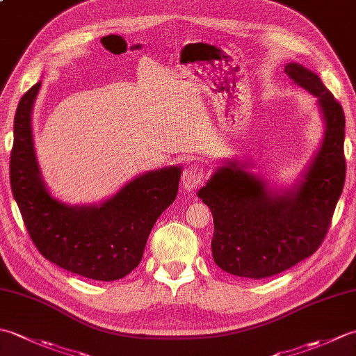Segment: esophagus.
Returning <instances> with one entry per match:
<instances>
[{"instance_id":"esophagus-1","label":"esophagus","mask_w":356,"mask_h":356,"mask_svg":"<svg viewBox=\"0 0 356 356\" xmlns=\"http://www.w3.org/2000/svg\"><path fill=\"white\" fill-rule=\"evenodd\" d=\"M207 171L203 166L200 165H190L188 168H185L182 174V185L186 191H191L194 188H197L203 184L205 180Z\"/></svg>"}]
</instances>
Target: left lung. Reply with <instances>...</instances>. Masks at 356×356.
<instances>
[{
    "mask_svg": "<svg viewBox=\"0 0 356 356\" xmlns=\"http://www.w3.org/2000/svg\"><path fill=\"white\" fill-rule=\"evenodd\" d=\"M293 84L318 97L326 136L305 180L282 195L229 162L197 193L214 218L216 264L228 274L264 278L311 257L323 243L346 180L344 111L315 73L287 64Z\"/></svg>",
    "mask_w": 356,
    "mask_h": 356,
    "instance_id": "obj_1",
    "label": "left lung"
}]
</instances>
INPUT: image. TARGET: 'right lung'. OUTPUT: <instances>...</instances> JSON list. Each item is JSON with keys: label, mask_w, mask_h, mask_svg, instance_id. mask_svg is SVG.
Masks as SVG:
<instances>
[{"label": "right lung", "mask_w": 356, "mask_h": 356, "mask_svg": "<svg viewBox=\"0 0 356 356\" xmlns=\"http://www.w3.org/2000/svg\"><path fill=\"white\" fill-rule=\"evenodd\" d=\"M38 82L15 113L10 186L38 251L59 268L86 278L113 282L138 266L151 229L179 190L180 168L151 171L131 180L99 207H67L45 190L38 168L30 113Z\"/></svg>", "instance_id": "right-lung-1"}]
</instances>
